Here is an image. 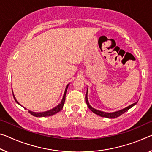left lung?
Here are the masks:
<instances>
[{
  "label": "left lung",
  "mask_w": 152,
  "mask_h": 152,
  "mask_svg": "<svg viewBox=\"0 0 152 152\" xmlns=\"http://www.w3.org/2000/svg\"><path fill=\"white\" fill-rule=\"evenodd\" d=\"M87 93H88V89H87V91H86V104H87V106H88L89 109H90L93 113H95V114H96L97 115H100V116H102V117L108 118H117V117L120 116V115H121L122 114H124V112H126V111H128L130 109V108L133 107L134 105L137 103V102H136L134 103H132V104L130 105L129 106L125 107V108H124V109H122L121 110L117 111V112H112V113H107V112H102V111L97 110H96V109H95V108H93V107L91 106L90 104H89V103H88V101Z\"/></svg>",
  "instance_id": "obj_1"
}]
</instances>
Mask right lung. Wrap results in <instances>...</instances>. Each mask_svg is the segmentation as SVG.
<instances>
[{
    "label": "right lung",
    "mask_w": 152,
    "mask_h": 152,
    "mask_svg": "<svg viewBox=\"0 0 152 152\" xmlns=\"http://www.w3.org/2000/svg\"><path fill=\"white\" fill-rule=\"evenodd\" d=\"M69 84H68L66 86V90H65V92L64 94V96H63V99H62L61 103H59V105H57L56 107H55L54 108H53V109L50 110H48V111H46V112H32V111L30 110H28V112L30 113V114H32L34 116H36V117H46V116H50V115H53L55 114H57V113H58L59 111H61L62 110V108H63V106L64 105V103H65V100H66V92H67V89L68 88V86H69ZM13 97L15 99V102L18 103V104H20V103H19L18 101L16 100V99L15 97V95H14V94L13 93ZM22 106V105H21ZM25 108V107H24ZM26 110V108H25Z\"/></svg>",
    "instance_id": "obj_1"
}]
</instances>
